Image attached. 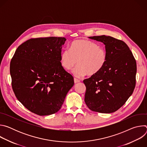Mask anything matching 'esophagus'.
<instances>
[{
  "label": "esophagus",
  "mask_w": 147,
  "mask_h": 147,
  "mask_svg": "<svg viewBox=\"0 0 147 147\" xmlns=\"http://www.w3.org/2000/svg\"><path fill=\"white\" fill-rule=\"evenodd\" d=\"M74 83L76 84V83H78V82H80V80H79L78 79H77V78H74Z\"/></svg>",
  "instance_id": "34e87169"
}]
</instances>
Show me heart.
I'll list each match as a JSON object with an SVG mask.
<instances>
[{"mask_svg": "<svg viewBox=\"0 0 147 147\" xmlns=\"http://www.w3.org/2000/svg\"><path fill=\"white\" fill-rule=\"evenodd\" d=\"M108 55L106 49L93 41L78 39L72 42L70 50L65 49L60 55V64L66 70H73L74 75L81 77L87 74L95 75L106 65Z\"/></svg>", "mask_w": 147, "mask_h": 147, "instance_id": "1", "label": "heart"}]
</instances>
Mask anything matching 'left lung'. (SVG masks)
<instances>
[{
	"label": "left lung",
	"instance_id": "obj_1",
	"mask_svg": "<svg viewBox=\"0 0 147 147\" xmlns=\"http://www.w3.org/2000/svg\"><path fill=\"white\" fill-rule=\"evenodd\" d=\"M89 38L105 45L108 59L100 71L83 81L85 102L92 111L110 113L120 109L136 86L137 64L129 47L121 40L100 35Z\"/></svg>",
	"mask_w": 147,
	"mask_h": 147
}]
</instances>
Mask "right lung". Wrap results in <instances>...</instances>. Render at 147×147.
<instances>
[{"label": "right lung", "mask_w": 147, "mask_h": 147, "mask_svg": "<svg viewBox=\"0 0 147 147\" xmlns=\"http://www.w3.org/2000/svg\"><path fill=\"white\" fill-rule=\"evenodd\" d=\"M66 38H31L20 45L10 61L11 86L17 99L39 116L57 112L74 85L60 64Z\"/></svg>", "instance_id": "add662e5"}]
</instances>
